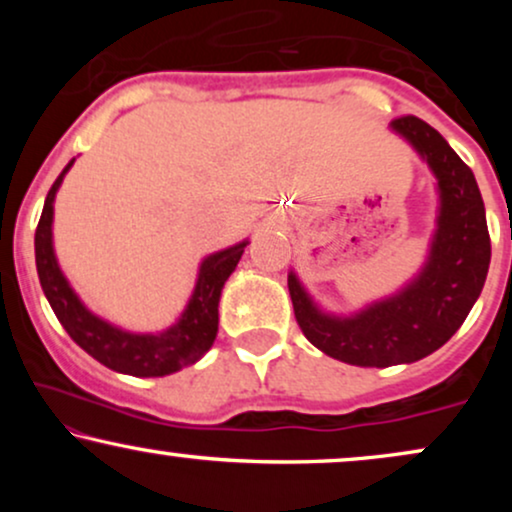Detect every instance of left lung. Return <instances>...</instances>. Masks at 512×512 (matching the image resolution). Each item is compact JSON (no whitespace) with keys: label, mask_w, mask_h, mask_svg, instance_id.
<instances>
[{"label":"left lung","mask_w":512,"mask_h":512,"mask_svg":"<svg viewBox=\"0 0 512 512\" xmlns=\"http://www.w3.org/2000/svg\"><path fill=\"white\" fill-rule=\"evenodd\" d=\"M392 129L411 142L438 178V231L426 267L397 296L354 317L320 313L296 274H289L293 313L305 339L327 356L361 368L414 363L440 349L477 303L491 262L484 199L467 163L419 117H397Z\"/></svg>","instance_id":"8db88e82"}]
</instances>
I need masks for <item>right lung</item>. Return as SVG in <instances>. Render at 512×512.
<instances>
[{"instance_id": "right-lung-1", "label": "right lung", "mask_w": 512, "mask_h": 512, "mask_svg": "<svg viewBox=\"0 0 512 512\" xmlns=\"http://www.w3.org/2000/svg\"><path fill=\"white\" fill-rule=\"evenodd\" d=\"M72 163L74 158L62 170L60 178L52 182L38 228H35V267H38L40 286H43L45 298L55 310L57 320L88 356L117 373L137 375V378H163V375L192 366L214 344L216 332H219L221 289L236 269L248 243H238L233 248L216 252L202 262L195 293H192L178 325L161 334H132L117 330L101 317L88 313L57 267L55 250H52V202H55L64 173L72 168Z\"/></svg>"}]
</instances>
